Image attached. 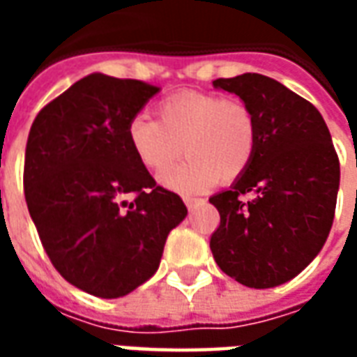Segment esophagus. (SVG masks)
Here are the masks:
<instances>
[{
  "label": "esophagus",
  "mask_w": 357,
  "mask_h": 357,
  "mask_svg": "<svg viewBox=\"0 0 357 357\" xmlns=\"http://www.w3.org/2000/svg\"><path fill=\"white\" fill-rule=\"evenodd\" d=\"M183 202H185V206L189 210H195L197 206H199V204H201V201H197V199H191V197H185V199H183Z\"/></svg>",
  "instance_id": "esophagus-1"
}]
</instances>
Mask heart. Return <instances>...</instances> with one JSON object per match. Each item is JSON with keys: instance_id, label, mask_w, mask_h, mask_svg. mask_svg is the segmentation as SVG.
<instances>
[{"instance_id": "1", "label": "heart", "mask_w": 357, "mask_h": 357, "mask_svg": "<svg viewBox=\"0 0 357 357\" xmlns=\"http://www.w3.org/2000/svg\"><path fill=\"white\" fill-rule=\"evenodd\" d=\"M156 118L135 114L128 141L145 168L162 172L187 155L185 162L164 172L160 183L183 195L199 193L214 181H233L256 153V122L239 99L183 91L156 102Z\"/></svg>"}]
</instances>
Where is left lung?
Here are the masks:
<instances>
[{
    "label": "left lung",
    "instance_id": "1",
    "mask_svg": "<svg viewBox=\"0 0 357 357\" xmlns=\"http://www.w3.org/2000/svg\"><path fill=\"white\" fill-rule=\"evenodd\" d=\"M214 88L239 95L256 122V153L229 191L210 202L220 225L210 250L225 275L269 289L296 277L329 237L340 164L314 105L283 84L247 73Z\"/></svg>",
    "mask_w": 357,
    "mask_h": 357
}]
</instances>
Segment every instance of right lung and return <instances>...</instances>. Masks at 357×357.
Segmentation results:
<instances>
[{
    "label": "right lung",
    "instance_id": "obj_1",
    "mask_svg": "<svg viewBox=\"0 0 357 357\" xmlns=\"http://www.w3.org/2000/svg\"><path fill=\"white\" fill-rule=\"evenodd\" d=\"M158 89L89 74L47 102L28 133L24 197L43 250L68 283L99 298L155 275L168 233L187 216L126 133Z\"/></svg>",
    "mask_w": 357,
    "mask_h": 357
}]
</instances>
